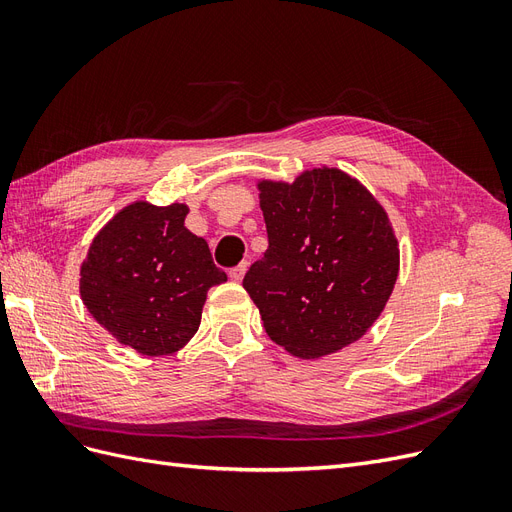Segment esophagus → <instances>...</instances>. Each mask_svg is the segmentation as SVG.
<instances>
[{"instance_id":"34e87169","label":"esophagus","mask_w":512,"mask_h":512,"mask_svg":"<svg viewBox=\"0 0 512 512\" xmlns=\"http://www.w3.org/2000/svg\"><path fill=\"white\" fill-rule=\"evenodd\" d=\"M245 271H247V262H241V265L232 267V269L228 271L230 280H232V282H241V280H243V275H245Z\"/></svg>"}]
</instances>
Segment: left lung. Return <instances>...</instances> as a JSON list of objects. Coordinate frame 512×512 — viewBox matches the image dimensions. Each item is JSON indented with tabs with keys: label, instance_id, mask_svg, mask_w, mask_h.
I'll return each mask as SVG.
<instances>
[{
	"label": "left lung",
	"instance_id": "8db88e82",
	"mask_svg": "<svg viewBox=\"0 0 512 512\" xmlns=\"http://www.w3.org/2000/svg\"><path fill=\"white\" fill-rule=\"evenodd\" d=\"M258 188L269 247L243 288L267 335L301 359L356 342L380 316L399 271L384 209L337 168Z\"/></svg>",
	"mask_w": 512,
	"mask_h": 512
}]
</instances>
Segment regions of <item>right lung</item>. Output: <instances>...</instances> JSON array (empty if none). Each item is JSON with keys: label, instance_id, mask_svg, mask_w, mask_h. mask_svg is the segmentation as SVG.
Listing matches in <instances>:
<instances>
[{"label": "right lung", "instance_id": "add662e5", "mask_svg": "<svg viewBox=\"0 0 512 512\" xmlns=\"http://www.w3.org/2000/svg\"><path fill=\"white\" fill-rule=\"evenodd\" d=\"M188 207L134 203L89 247L81 297L121 344L147 356L173 354L198 331L207 290L226 282L209 245L183 226Z\"/></svg>", "mask_w": 512, "mask_h": 512}]
</instances>
